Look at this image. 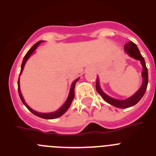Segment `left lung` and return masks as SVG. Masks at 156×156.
<instances>
[{
	"instance_id": "obj_1",
	"label": "left lung",
	"mask_w": 156,
	"mask_h": 156,
	"mask_svg": "<svg viewBox=\"0 0 156 156\" xmlns=\"http://www.w3.org/2000/svg\"><path fill=\"white\" fill-rule=\"evenodd\" d=\"M125 51L129 55L130 57L133 58L135 59H137V60H140V63L142 64L143 66V71H142V76H143V83L141 87L139 89L137 93L133 94L132 97L126 99V100H116V99L112 98L109 96H108L107 94L104 93V92L101 90V89L100 88L98 83V78L97 76V80H96V90H97L98 93L103 98L106 102L109 103L112 105L117 107V108H129V107H131V106L137 104L139 101L141 99V98L144 96V93L146 91V89H147V86H148V69L146 67L145 62H144V58L142 57V55H140V51H139V49L137 48V45L135 44L134 43L132 42V41H129L127 44H125Z\"/></svg>"
}]
</instances>
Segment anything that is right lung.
<instances>
[{
    "label": "right lung",
    "mask_w": 156,
    "mask_h": 156,
    "mask_svg": "<svg viewBox=\"0 0 156 156\" xmlns=\"http://www.w3.org/2000/svg\"><path fill=\"white\" fill-rule=\"evenodd\" d=\"M41 42H42V41H38L37 43H36L35 44H34V46L32 47L30 50L28 51V52L27 53V55H25L24 58H23V63H22L20 74H21L22 72H23V68H24L25 64H26V62H27V59L30 58V56L32 54H33V52H34V51L36 50V48H37V46H38V45H39ZM78 80H79V78L76 80L74 81L73 83V84H72V86H71V88H70L69 94V97H68V98H67V100H66V103H65V104L63 105L62 106L61 108H59L58 110H57V111H55V112H50V113H41V112H37L34 111V110L32 109L31 108H30V107H29V106L27 105V104H26L24 99H23V95H22V94H21V91H20V87H19V80H18V90H19V97H20V98H21L23 103L25 105H26V107H27V108H28V109L30 110V112H31L32 113L34 114L35 115H37V116L41 117V118H43V119H55V118H58V117L62 115L63 114H64L65 112L67 111V109L69 108L70 105H71L72 101H73V98H74V96H75V93H74V89H75L76 83V81Z\"/></svg>",
    "instance_id": "1"
}]
</instances>
